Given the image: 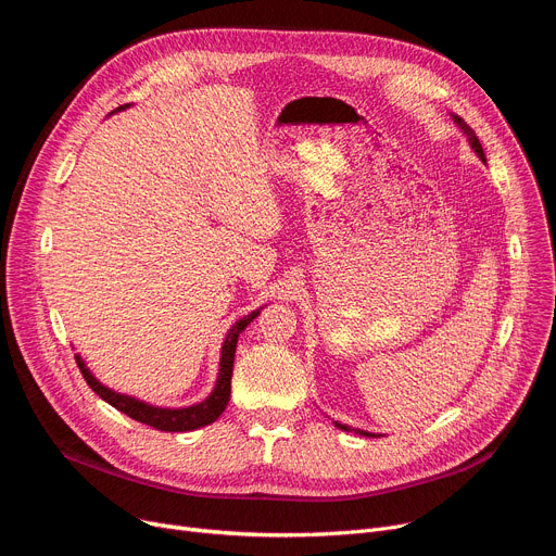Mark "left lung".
Returning <instances> with one entry per match:
<instances>
[{"label": "left lung", "instance_id": "1", "mask_svg": "<svg viewBox=\"0 0 556 556\" xmlns=\"http://www.w3.org/2000/svg\"><path fill=\"white\" fill-rule=\"evenodd\" d=\"M453 116V122H455V126L464 132V137L469 139V146L473 149V153L486 164V157H484V151H482V143H480V139H478V135L473 132V128L466 124L462 116H457V114H451ZM333 426L336 428H340V430H344V432H356V434H361V437H381V434H376V432H367V430H361V428H352V426H346V424H340V421H333Z\"/></svg>", "mask_w": 556, "mask_h": 556}]
</instances>
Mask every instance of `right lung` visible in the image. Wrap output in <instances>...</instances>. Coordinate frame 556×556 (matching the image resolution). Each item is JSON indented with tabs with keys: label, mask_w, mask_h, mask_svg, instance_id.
Returning a JSON list of instances; mask_svg holds the SVG:
<instances>
[{
	"label": "right lung",
	"mask_w": 556,
	"mask_h": 556,
	"mask_svg": "<svg viewBox=\"0 0 556 556\" xmlns=\"http://www.w3.org/2000/svg\"><path fill=\"white\" fill-rule=\"evenodd\" d=\"M126 108H130V103L116 108L114 112H122ZM261 308L248 313L245 317L239 319V323L231 325V329L227 331V336L223 340V346H220V363H218V376H216L214 390L210 392V396H204L200 403H193V405L162 407V405L146 403V401H141L137 396L122 394V392H116V390L103 386L99 378L90 371V367L85 365L80 354H76V363H78V369H80L83 378L87 381V386H90L105 403L116 407V410H119V413L128 415L130 419H135L139 424H146V426H153V428L164 430V432L198 430L202 426L214 424L223 415L225 407H227L229 394H231V367H233V354H237L239 336L245 331V327L252 323V319L261 313Z\"/></svg>",
	"instance_id": "add662e5"
}]
</instances>
